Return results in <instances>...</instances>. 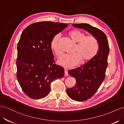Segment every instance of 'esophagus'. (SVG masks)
<instances>
[{
	"label": "esophagus",
	"mask_w": 124,
	"mask_h": 124,
	"mask_svg": "<svg viewBox=\"0 0 124 124\" xmlns=\"http://www.w3.org/2000/svg\"><path fill=\"white\" fill-rule=\"evenodd\" d=\"M64 75H65V76H68L69 75L68 71H67V70H64Z\"/></svg>",
	"instance_id": "34e87169"
}]
</instances>
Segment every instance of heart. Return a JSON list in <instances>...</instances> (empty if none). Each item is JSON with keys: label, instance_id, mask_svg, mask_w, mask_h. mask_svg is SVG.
I'll return each instance as SVG.
<instances>
[{"label": "heart", "instance_id": "1", "mask_svg": "<svg viewBox=\"0 0 124 124\" xmlns=\"http://www.w3.org/2000/svg\"><path fill=\"white\" fill-rule=\"evenodd\" d=\"M69 37L75 43H78L72 55L63 56L58 61V64L65 68H71L78 64L82 60L87 62L96 55L99 49L97 39L93 36H87L81 31L73 30L68 33ZM60 36L55 35L51 42V48L58 57L62 55V52L59 46Z\"/></svg>", "mask_w": 124, "mask_h": 124}]
</instances>
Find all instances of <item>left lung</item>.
<instances>
[{
	"label": "left lung",
	"instance_id": "obj_1",
	"mask_svg": "<svg viewBox=\"0 0 124 124\" xmlns=\"http://www.w3.org/2000/svg\"><path fill=\"white\" fill-rule=\"evenodd\" d=\"M72 25L88 32L95 37L99 44L98 52L92 59L68 73L75 78L76 84L72 88H68L66 93L73 100L82 101L92 97L103 82L109 48L107 37L102 31L87 23Z\"/></svg>",
	"mask_w": 124,
	"mask_h": 124
}]
</instances>
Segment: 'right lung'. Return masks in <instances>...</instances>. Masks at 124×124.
<instances>
[{"instance_id":"1","label":"right lung","mask_w":124,"mask_h":124,"mask_svg":"<svg viewBox=\"0 0 124 124\" xmlns=\"http://www.w3.org/2000/svg\"><path fill=\"white\" fill-rule=\"evenodd\" d=\"M67 27L63 23L40 22L29 25L22 33L17 46V77L29 97H45L51 82L64 77V69L54 64L51 42Z\"/></svg>"}]
</instances>
